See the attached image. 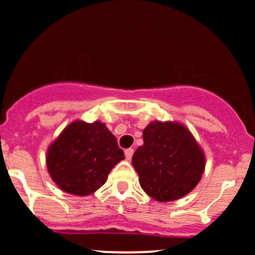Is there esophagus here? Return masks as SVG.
<instances>
[{"instance_id": "esophagus-1", "label": "esophagus", "mask_w": 255, "mask_h": 255, "mask_svg": "<svg viewBox=\"0 0 255 255\" xmlns=\"http://www.w3.org/2000/svg\"><path fill=\"white\" fill-rule=\"evenodd\" d=\"M125 154H126V158H127L128 160H130V158H132L133 155V149L132 148H128V149L125 150Z\"/></svg>"}]
</instances>
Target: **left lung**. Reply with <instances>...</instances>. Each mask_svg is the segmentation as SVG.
<instances>
[{
	"label": "left lung",
	"mask_w": 255,
	"mask_h": 255,
	"mask_svg": "<svg viewBox=\"0 0 255 255\" xmlns=\"http://www.w3.org/2000/svg\"><path fill=\"white\" fill-rule=\"evenodd\" d=\"M132 164L142 189L164 203L196 188L206 169V154L184 125L153 121L143 129V144L133 154Z\"/></svg>",
	"instance_id": "1"
}]
</instances>
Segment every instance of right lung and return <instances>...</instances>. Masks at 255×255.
Listing matches in <instances>:
<instances>
[{"label": "right lung", "mask_w": 255, "mask_h": 255, "mask_svg": "<svg viewBox=\"0 0 255 255\" xmlns=\"http://www.w3.org/2000/svg\"><path fill=\"white\" fill-rule=\"evenodd\" d=\"M122 159L125 153L101 121H73L48 145L46 154L52 180L61 190L78 197L95 193Z\"/></svg>", "instance_id": "add662e5"}]
</instances>
